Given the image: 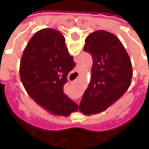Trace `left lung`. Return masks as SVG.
I'll return each instance as SVG.
<instances>
[{
	"mask_svg": "<svg viewBox=\"0 0 149 149\" xmlns=\"http://www.w3.org/2000/svg\"><path fill=\"white\" fill-rule=\"evenodd\" d=\"M84 50L92 56L93 67L79 110L88 116L106 110L125 94L131 84L132 68L121 41L109 32L98 30L89 34Z\"/></svg>",
	"mask_w": 149,
	"mask_h": 149,
	"instance_id": "1",
	"label": "left lung"
}]
</instances>
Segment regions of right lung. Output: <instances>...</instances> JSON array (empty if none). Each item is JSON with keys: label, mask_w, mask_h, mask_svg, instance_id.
<instances>
[{"label": "right lung", "mask_w": 149, "mask_h": 149, "mask_svg": "<svg viewBox=\"0 0 149 149\" xmlns=\"http://www.w3.org/2000/svg\"><path fill=\"white\" fill-rule=\"evenodd\" d=\"M74 67L65 37L53 29H43L24 49L20 77L29 96L38 104L53 115L68 116L79 108L64 93V85Z\"/></svg>", "instance_id": "right-lung-1"}]
</instances>
